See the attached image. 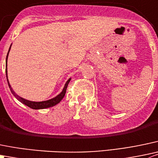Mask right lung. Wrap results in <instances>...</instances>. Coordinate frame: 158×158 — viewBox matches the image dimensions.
Masks as SVG:
<instances>
[{"label":"right lung","mask_w":158,"mask_h":158,"mask_svg":"<svg viewBox=\"0 0 158 158\" xmlns=\"http://www.w3.org/2000/svg\"><path fill=\"white\" fill-rule=\"evenodd\" d=\"M10 47L9 48L8 52H7V58H6V76H7V83H8V85H9V88H10L12 94H13L14 96H15V97H16L17 99L20 101V102H21L22 103H24V105L30 107V108L34 109V110H40V109L48 108V107H52V106H55V105H56V104L59 103V102H60L62 99H63L64 96H65V93H66L67 86H68V84H69V82H70V80H71V79H69V80L66 82V83L65 84V86H64L62 93H61L60 94L58 95L57 96H56L55 98H53V99H48V100H46V101H42V102H33V101H29V100H27V99H23V98L20 97L19 96H18V95H17L16 93L14 92V90L12 89L11 86H10V83H9L8 79H7V56H8V53H9V52H10Z\"/></svg>","instance_id":"1"}]
</instances>
